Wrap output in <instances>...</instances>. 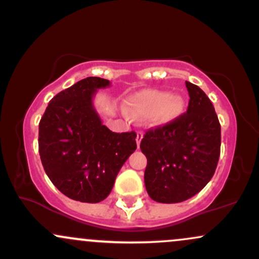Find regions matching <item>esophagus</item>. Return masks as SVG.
<instances>
[{
  "mask_svg": "<svg viewBox=\"0 0 259 259\" xmlns=\"http://www.w3.org/2000/svg\"><path fill=\"white\" fill-rule=\"evenodd\" d=\"M142 138H143V133H142V132H137V137H136V142H137L138 148H140V144H141Z\"/></svg>",
  "mask_w": 259,
  "mask_h": 259,
  "instance_id": "1",
  "label": "esophagus"
}]
</instances>
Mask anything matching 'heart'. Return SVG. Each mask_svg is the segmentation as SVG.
Wrapping results in <instances>:
<instances>
[{
	"label": "heart",
	"mask_w": 259,
	"mask_h": 259,
	"mask_svg": "<svg viewBox=\"0 0 259 259\" xmlns=\"http://www.w3.org/2000/svg\"><path fill=\"white\" fill-rule=\"evenodd\" d=\"M184 101L180 96L152 89L131 96L126 106L130 115L148 117V121L154 126H164L173 122L182 115Z\"/></svg>",
	"instance_id": "b5f03b06"
}]
</instances>
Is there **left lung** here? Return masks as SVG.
<instances>
[{
    "mask_svg": "<svg viewBox=\"0 0 259 259\" xmlns=\"http://www.w3.org/2000/svg\"><path fill=\"white\" fill-rule=\"evenodd\" d=\"M189 106L173 122L148 130L141 142L147 157L144 184L163 204L196 195L212 178L221 147V126L210 99L199 86L185 82Z\"/></svg>",
    "mask_w": 259,
    "mask_h": 259,
    "instance_id": "1",
    "label": "left lung"
}]
</instances>
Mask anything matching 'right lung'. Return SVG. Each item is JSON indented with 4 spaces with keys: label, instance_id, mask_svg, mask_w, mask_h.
<instances>
[{
    "label": "right lung",
    "instance_id": "right-lung-1",
    "mask_svg": "<svg viewBox=\"0 0 259 259\" xmlns=\"http://www.w3.org/2000/svg\"><path fill=\"white\" fill-rule=\"evenodd\" d=\"M110 81L90 76L60 91L39 122V155L51 182L81 202L106 199L124 162L137 148L135 132L115 133L102 124L93 104Z\"/></svg>",
    "mask_w": 259,
    "mask_h": 259
}]
</instances>
